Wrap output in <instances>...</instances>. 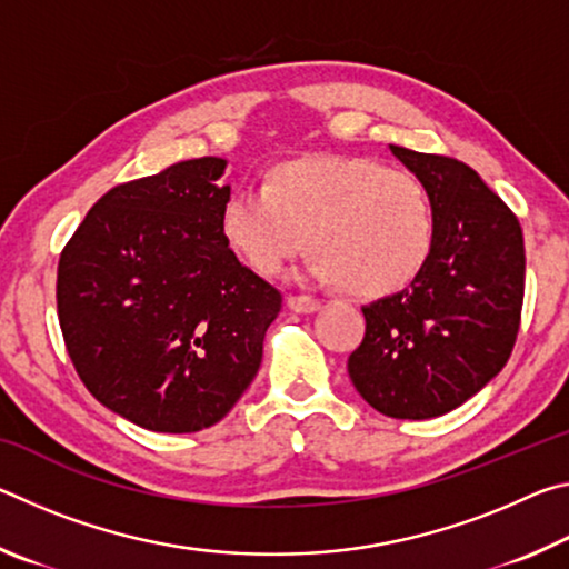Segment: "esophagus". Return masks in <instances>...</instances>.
<instances>
[{
  "label": "esophagus",
  "instance_id": "1",
  "mask_svg": "<svg viewBox=\"0 0 569 569\" xmlns=\"http://www.w3.org/2000/svg\"><path fill=\"white\" fill-rule=\"evenodd\" d=\"M288 308H291V311H296V313H313V311H319V308H321V301H319V298H313V296L291 293V296H288Z\"/></svg>",
  "mask_w": 569,
  "mask_h": 569
}]
</instances>
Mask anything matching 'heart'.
<instances>
[{
    "label": "heart",
    "instance_id": "obj_1",
    "mask_svg": "<svg viewBox=\"0 0 569 569\" xmlns=\"http://www.w3.org/2000/svg\"><path fill=\"white\" fill-rule=\"evenodd\" d=\"M220 236L261 276L283 273L311 240L316 276L377 298L423 271L435 250V206L407 168L316 156L273 168L263 186L230 192Z\"/></svg>",
    "mask_w": 569,
    "mask_h": 569
}]
</instances>
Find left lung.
<instances>
[{
	"label": "left lung",
	"instance_id": "8db88e82",
	"mask_svg": "<svg viewBox=\"0 0 569 569\" xmlns=\"http://www.w3.org/2000/svg\"><path fill=\"white\" fill-rule=\"evenodd\" d=\"M435 206V250L403 291L363 306L349 377L391 419L457 409L505 369L525 301L517 216L461 160L391 146Z\"/></svg>",
	"mask_w": 569,
	"mask_h": 569
}]
</instances>
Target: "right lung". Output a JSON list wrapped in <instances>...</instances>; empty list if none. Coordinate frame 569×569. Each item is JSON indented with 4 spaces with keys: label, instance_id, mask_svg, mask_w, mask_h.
Segmentation results:
<instances>
[{
    "label": "right lung",
    "instance_id": "obj_1",
    "mask_svg": "<svg viewBox=\"0 0 569 569\" xmlns=\"http://www.w3.org/2000/svg\"><path fill=\"white\" fill-rule=\"evenodd\" d=\"M226 160L176 162L90 208L57 263V316L77 377L142 429L190 435L248 389L283 296L220 236Z\"/></svg>",
    "mask_w": 569,
    "mask_h": 569
}]
</instances>
